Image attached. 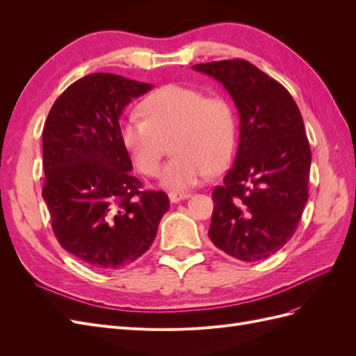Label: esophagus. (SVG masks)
Instances as JSON below:
<instances>
[{"instance_id": "esophagus-1", "label": "esophagus", "mask_w": 356, "mask_h": 356, "mask_svg": "<svg viewBox=\"0 0 356 356\" xmlns=\"http://www.w3.org/2000/svg\"><path fill=\"white\" fill-rule=\"evenodd\" d=\"M188 197H190V195H188V193H184V191H170L169 193V200L172 203H178V202L186 200Z\"/></svg>"}]
</instances>
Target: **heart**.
Instances as JSON below:
<instances>
[{
	"instance_id": "obj_1",
	"label": "heart",
	"mask_w": 356,
	"mask_h": 356,
	"mask_svg": "<svg viewBox=\"0 0 356 356\" xmlns=\"http://www.w3.org/2000/svg\"><path fill=\"white\" fill-rule=\"evenodd\" d=\"M143 113L145 117L132 114L122 122V143L141 174L157 177L170 139L175 154L161 181L172 190L200 184L233 153L236 117L220 95L204 96L197 88L170 83L147 96Z\"/></svg>"
}]
</instances>
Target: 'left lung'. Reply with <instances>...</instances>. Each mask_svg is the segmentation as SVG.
<instances>
[{
	"mask_svg": "<svg viewBox=\"0 0 356 356\" xmlns=\"http://www.w3.org/2000/svg\"><path fill=\"white\" fill-rule=\"evenodd\" d=\"M230 93L241 117L238 154L212 191L209 238L242 261L277 252L293 238L307 202L312 153L293 96L243 59L197 63Z\"/></svg>",
	"mask_w": 356,
	"mask_h": 356,
	"instance_id": "1",
	"label": "left lung"
}]
</instances>
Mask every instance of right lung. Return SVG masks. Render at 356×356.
<instances>
[{"instance_id":"obj_1","label":"right lung","mask_w":356,"mask_h":356,"mask_svg":"<svg viewBox=\"0 0 356 356\" xmlns=\"http://www.w3.org/2000/svg\"><path fill=\"white\" fill-rule=\"evenodd\" d=\"M153 86L95 72L53 104L42 129V187L63 250L95 268H120L152 246L169 209L165 191L143 190L120 138L124 106Z\"/></svg>"}]
</instances>
